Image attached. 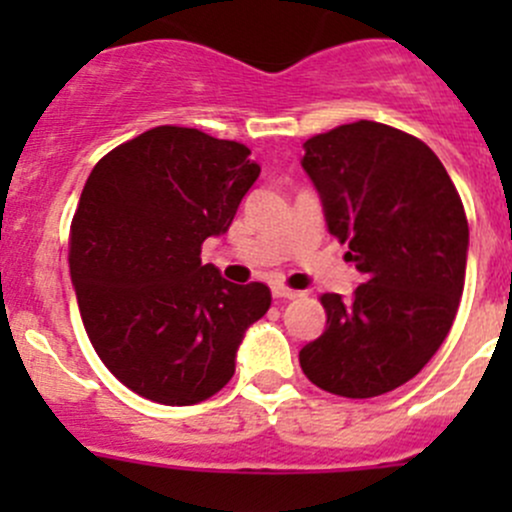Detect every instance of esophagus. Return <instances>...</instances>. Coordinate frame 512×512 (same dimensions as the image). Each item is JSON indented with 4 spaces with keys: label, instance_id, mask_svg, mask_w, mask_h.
<instances>
[{
    "label": "esophagus",
    "instance_id": "esophagus-1",
    "mask_svg": "<svg viewBox=\"0 0 512 512\" xmlns=\"http://www.w3.org/2000/svg\"><path fill=\"white\" fill-rule=\"evenodd\" d=\"M272 297H275V299H294V297H299V292H294V289H289L285 285H272Z\"/></svg>",
    "mask_w": 512,
    "mask_h": 512
}]
</instances>
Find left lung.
I'll use <instances>...</instances> for the list:
<instances>
[{"label": "left lung", "mask_w": 512, "mask_h": 512, "mask_svg": "<svg viewBox=\"0 0 512 512\" xmlns=\"http://www.w3.org/2000/svg\"><path fill=\"white\" fill-rule=\"evenodd\" d=\"M302 168L364 277L349 299L322 294L327 329L299 352L302 371L347 399L399 389L438 352L461 302L468 220L456 185L426 143L376 121L309 138Z\"/></svg>", "instance_id": "1"}]
</instances>
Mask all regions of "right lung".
I'll use <instances>...</instances> for the list:
<instances>
[{
    "label": "right lung",
    "mask_w": 512,
    "mask_h": 512,
    "mask_svg": "<svg viewBox=\"0 0 512 512\" xmlns=\"http://www.w3.org/2000/svg\"><path fill=\"white\" fill-rule=\"evenodd\" d=\"M250 148L158 126L91 170L69 237L71 282L96 354L143 399L190 406L235 374L247 327L270 309L262 282L232 285L200 262L260 175Z\"/></svg>",
    "instance_id": "1"
}]
</instances>
